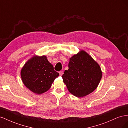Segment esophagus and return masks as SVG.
Returning <instances> with one entry per match:
<instances>
[{
	"mask_svg": "<svg viewBox=\"0 0 128 128\" xmlns=\"http://www.w3.org/2000/svg\"><path fill=\"white\" fill-rule=\"evenodd\" d=\"M63 74H64V72H63L62 71H60V72H59V74H60V76L62 75Z\"/></svg>",
	"mask_w": 128,
	"mask_h": 128,
	"instance_id": "34e87169",
	"label": "esophagus"
}]
</instances>
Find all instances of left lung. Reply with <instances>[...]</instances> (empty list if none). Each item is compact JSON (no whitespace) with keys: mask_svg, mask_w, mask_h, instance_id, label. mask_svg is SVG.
I'll return each mask as SVG.
<instances>
[{"mask_svg":"<svg viewBox=\"0 0 128 128\" xmlns=\"http://www.w3.org/2000/svg\"><path fill=\"white\" fill-rule=\"evenodd\" d=\"M69 69L62 75L69 92L83 97L94 92L100 82L102 71L99 64L84 50L69 58Z\"/></svg>","mask_w":128,"mask_h":128,"instance_id":"8db88e82","label":"left lung"}]
</instances>
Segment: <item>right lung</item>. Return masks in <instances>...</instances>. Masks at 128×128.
Here are the masks:
<instances>
[{
	"mask_svg": "<svg viewBox=\"0 0 128 128\" xmlns=\"http://www.w3.org/2000/svg\"><path fill=\"white\" fill-rule=\"evenodd\" d=\"M23 83L36 94L48 91L59 73L54 70L45 56H34L26 61L21 70Z\"/></svg>",
	"mask_w": 128,
	"mask_h": 128,
	"instance_id": "right-lung-1",
	"label": "right lung"
}]
</instances>
